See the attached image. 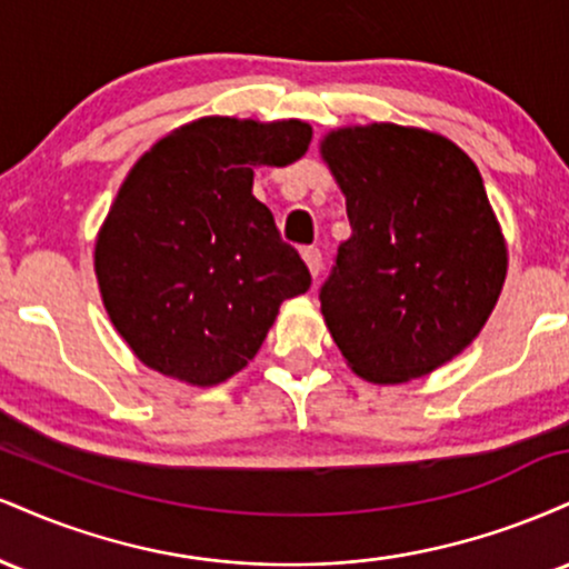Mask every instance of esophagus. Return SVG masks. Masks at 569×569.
I'll return each mask as SVG.
<instances>
[{"mask_svg":"<svg viewBox=\"0 0 569 569\" xmlns=\"http://www.w3.org/2000/svg\"><path fill=\"white\" fill-rule=\"evenodd\" d=\"M302 259H305L307 270H310L312 278L321 276V270H323V257H321V251H318V248H305Z\"/></svg>","mask_w":569,"mask_h":569,"instance_id":"34e87169","label":"esophagus"}]
</instances>
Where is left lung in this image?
Wrapping results in <instances>:
<instances>
[{"instance_id":"1","label":"left lung","mask_w":569,"mask_h":569,"mask_svg":"<svg viewBox=\"0 0 569 569\" xmlns=\"http://www.w3.org/2000/svg\"><path fill=\"white\" fill-rule=\"evenodd\" d=\"M352 234L321 289L326 329L375 385L460 356L498 305L508 246L476 162L426 128L369 122L321 139Z\"/></svg>"}]
</instances>
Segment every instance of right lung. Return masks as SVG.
<instances>
[{
  "mask_svg": "<svg viewBox=\"0 0 569 569\" xmlns=\"http://www.w3.org/2000/svg\"><path fill=\"white\" fill-rule=\"evenodd\" d=\"M302 120L200 117L130 168L96 238L93 267L117 335L143 367L213 388L248 367L280 305L310 289L299 253L253 198V168L307 152Z\"/></svg>",
  "mask_w": 569,
  "mask_h": 569,
  "instance_id": "add662e5",
  "label": "right lung"
}]
</instances>
